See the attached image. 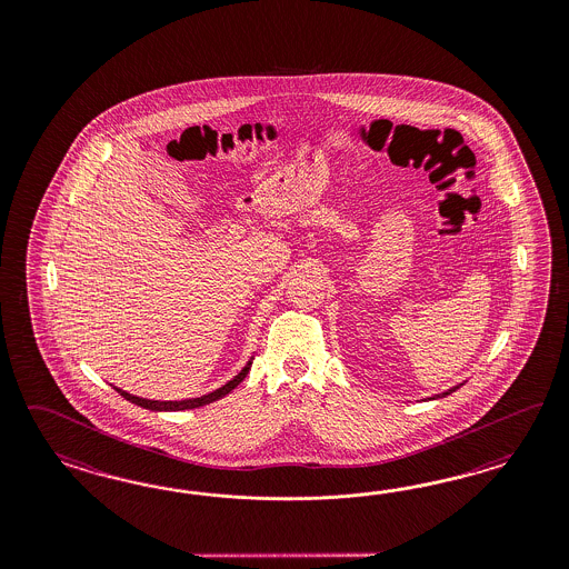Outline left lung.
<instances>
[{"mask_svg": "<svg viewBox=\"0 0 569 569\" xmlns=\"http://www.w3.org/2000/svg\"><path fill=\"white\" fill-rule=\"evenodd\" d=\"M457 388H461V386H455V388H450V390H447V392H442V395H436V397H433V398L448 397V395H452V392H455V390H457Z\"/></svg>", "mask_w": 569, "mask_h": 569, "instance_id": "left-lung-1", "label": "left lung"}]
</instances>
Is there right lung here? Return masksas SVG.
<instances>
[{"mask_svg":"<svg viewBox=\"0 0 569 569\" xmlns=\"http://www.w3.org/2000/svg\"><path fill=\"white\" fill-rule=\"evenodd\" d=\"M250 365H252V361L246 362V367L241 369L240 373L231 379V381H227L223 388H219V390H214V392H210V395H204V397L190 398V400H148V398L133 397V395L124 392L121 388H114V390H117L122 398H127L129 402H133V405H138V407H143V409H150V411H186V409H198V407H204V405H210V402L223 398L224 395H229L233 388H238L241 379L248 376Z\"/></svg>","mask_w":569,"mask_h":569,"instance_id":"add662e5","label":"right lung"}]
</instances>
